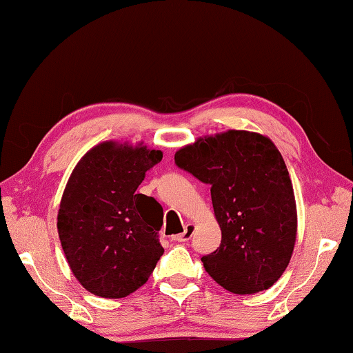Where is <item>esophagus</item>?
<instances>
[{
    "label": "esophagus",
    "instance_id": "34e87169",
    "mask_svg": "<svg viewBox=\"0 0 353 353\" xmlns=\"http://www.w3.org/2000/svg\"><path fill=\"white\" fill-rule=\"evenodd\" d=\"M193 232H194V224L188 223L187 225H185V229H183L182 234H179V235H176V236H174V240H176L177 243L190 241V240H191V236H193Z\"/></svg>",
    "mask_w": 353,
    "mask_h": 353
}]
</instances>
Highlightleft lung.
Returning <instances> with one entry per match:
<instances>
[{
	"mask_svg": "<svg viewBox=\"0 0 353 353\" xmlns=\"http://www.w3.org/2000/svg\"><path fill=\"white\" fill-rule=\"evenodd\" d=\"M174 162L210 185L221 244L201 259L208 276L235 294L271 288L288 266L297 232L294 191L276 145L227 130L179 149Z\"/></svg>",
	"mask_w": 353,
	"mask_h": 353,
	"instance_id": "8db88e82",
	"label": "left lung"
}]
</instances>
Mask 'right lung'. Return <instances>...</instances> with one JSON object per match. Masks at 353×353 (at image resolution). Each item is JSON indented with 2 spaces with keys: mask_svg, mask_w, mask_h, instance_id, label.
I'll use <instances>...</instances> for the list:
<instances>
[{
  "mask_svg": "<svg viewBox=\"0 0 353 353\" xmlns=\"http://www.w3.org/2000/svg\"><path fill=\"white\" fill-rule=\"evenodd\" d=\"M162 151L104 141L76 165L65 187L57 230L70 270L87 291L119 299L148 282L163 255V208L137 193Z\"/></svg>",
  "mask_w": 353,
  "mask_h": 353,
  "instance_id": "right-lung-1",
  "label": "right lung"
}]
</instances>
